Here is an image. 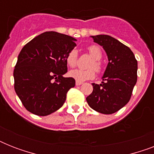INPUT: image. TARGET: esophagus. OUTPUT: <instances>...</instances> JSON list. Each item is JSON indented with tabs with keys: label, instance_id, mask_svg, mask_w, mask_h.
<instances>
[{
	"label": "esophagus",
	"instance_id": "34e87169",
	"mask_svg": "<svg viewBox=\"0 0 154 154\" xmlns=\"http://www.w3.org/2000/svg\"><path fill=\"white\" fill-rule=\"evenodd\" d=\"M82 84H83V82H76V85H81Z\"/></svg>",
	"mask_w": 154,
	"mask_h": 154
}]
</instances>
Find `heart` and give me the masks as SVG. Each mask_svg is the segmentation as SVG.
<instances>
[{
	"instance_id": "1",
	"label": "heart",
	"mask_w": 154,
	"mask_h": 154,
	"mask_svg": "<svg viewBox=\"0 0 154 154\" xmlns=\"http://www.w3.org/2000/svg\"><path fill=\"white\" fill-rule=\"evenodd\" d=\"M88 52L92 57L94 58L93 60L89 65V69L83 70L76 69L70 70L69 72V76L72 77L77 82H85L87 80H91L95 77V71L101 72L102 69V64L101 62V59L102 57V52L101 49L97 45H91L88 48ZM66 63L70 67H74L77 65V53L76 50H71L66 56Z\"/></svg>"
}]
</instances>
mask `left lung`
<instances>
[{
  "label": "left lung",
  "instance_id": "1",
  "mask_svg": "<svg viewBox=\"0 0 154 154\" xmlns=\"http://www.w3.org/2000/svg\"><path fill=\"white\" fill-rule=\"evenodd\" d=\"M105 51L107 67L101 84L93 83L94 90L86 97L90 107L104 114L117 112L129 102L137 79V61L129 47L109 35L91 36Z\"/></svg>",
  "mask_w": 154,
  "mask_h": 154
}]
</instances>
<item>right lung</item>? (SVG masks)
I'll use <instances>...</instances> for the list:
<instances>
[{"label":"right lung","mask_w":154,"mask_h":154,"mask_svg":"<svg viewBox=\"0 0 154 154\" xmlns=\"http://www.w3.org/2000/svg\"><path fill=\"white\" fill-rule=\"evenodd\" d=\"M77 40L59 32H45L23 47L18 55L13 77L16 94L25 109L35 115L47 116L59 109L75 80L64 77L66 56Z\"/></svg>","instance_id":"add662e5"}]
</instances>
